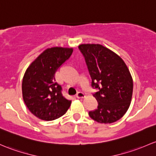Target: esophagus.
Returning <instances> with one entry per match:
<instances>
[{
	"label": "esophagus",
	"instance_id": "34e87169",
	"mask_svg": "<svg viewBox=\"0 0 156 156\" xmlns=\"http://www.w3.org/2000/svg\"><path fill=\"white\" fill-rule=\"evenodd\" d=\"M85 97H86V94L83 92H82V91H79L77 94H76V98H84Z\"/></svg>",
	"mask_w": 156,
	"mask_h": 156
}]
</instances>
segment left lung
Segmentation results:
<instances>
[{
    "label": "left lung",
    "instance_id": "1",
    "mask_svg": "<svg viewBox=\"0 0 156 156\" xmlns=\"http://www.w3.org/2000/svg\"><path fill=\"white\" fill-rule=\"evenodd\" d=\"M92 81L98 89L93 94L98 108L89 116L99 123L115 122L126 114L131 104L133 79L126 64L119 55L101 44H80Z\"/></svg>",
    "mask_w": 156,
    "mask_h": 156
}]
</instances>
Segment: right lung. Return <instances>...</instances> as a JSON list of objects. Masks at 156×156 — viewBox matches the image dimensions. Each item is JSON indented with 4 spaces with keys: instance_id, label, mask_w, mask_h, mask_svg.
Masks as SVG:
<instances>
[{
    "instance_id": "obj_1",
    "label": "right lung",
    "mask_w": 156,
    "mask_h": 156,
    "mask_svg": "<svg viewBox=\"0 0 156 156\" xmlns=\"http://www.w3.org/2000/svg\"><path fill=\"white\" fill-rule=\"evenodd\" d=\"M73 48H48L27 68L22 90L24 102L32 114L45 121H52L66 113L71 101L62 94L55 82L58 68L70 58Z\"/></svg>"
}]
</instances>
